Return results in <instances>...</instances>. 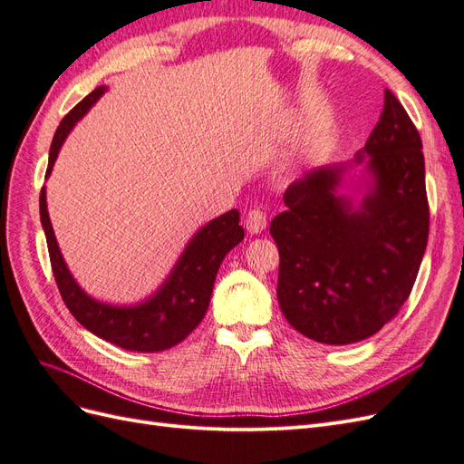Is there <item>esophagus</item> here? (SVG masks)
<instances>
[{"label":"esophagus","mask_w":464,"mask_h":464,"mask_svg":"<svg viewBox=\"0 0 464 464\" xmlns=\"http://www.w3.org/2000/svg\"><path fill=\"white\" fill-rule=\"evenodd\" d=\"M244 227L249 234H261L266 228V215L257 207L249 208L244 218Z\"/></svg>","instance_id":"1"}]
</instances>
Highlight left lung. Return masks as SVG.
I'll list each match as a JSON object with an SVG mask.
<instances>
[{
	"label": "left lung",
	"mask_w": 464,
	"mask_h": 464,
	"mask_svg": "<svg viewBox=\"0 0 464 464\" xmlns=\"http://www.w3.org/2000/svg\"><path fill=\"white\" fill-rule=\"evenodd\" d=\"M364 166L356 206L338 188ZM285 213L271 220L276 296L286 321L307 339L350 344L368 339L411 296L422 263L430 207L422 139L397 96L353 162L319 166L288 186Z\"/></svg>",
	"instance_id": "obj_1"
}]
</instances>
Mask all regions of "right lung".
Here are the masks:
<instances>
[{
  "mask_svg": "<svg viewBox=\"0 0 464 464\" xmlns=\"http://www.w3.org/2000/svg\"><path fill=\"white\" fill-rule=\"evenodd\" d=\"M104 92L106 87L94 89L62 120L50 147L46 178L52 174L69 131ZM40 220L46 234L52 271L67 310L92 334L135 353H160L172 348L199 325L207 314L222 259L244 240L240 213L232 208L195 232L174 269L152 296L135 305H111L91 298L69 273L50 222L46 188L40 191Z\"/></svg>",
  "mask_w": 464,
  "mask_h": 464,
  "instance_id": "add662e5",
  "label": "right lung"
}]
</instances>
